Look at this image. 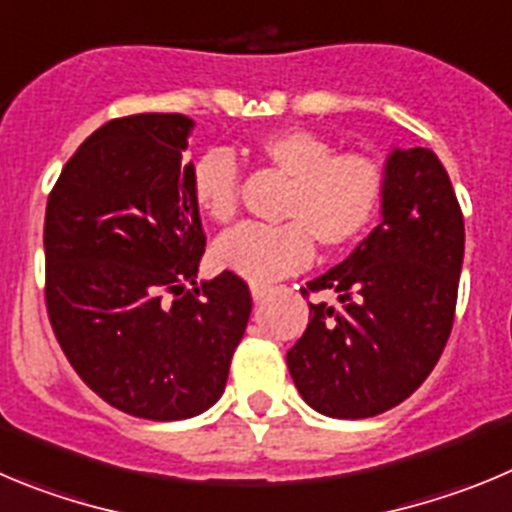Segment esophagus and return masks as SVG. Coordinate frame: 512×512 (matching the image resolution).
Here are the masks:
<instances>
[{
    "instance_id": "esophagus-1",
    "label": "esophagus",
    "mask_w": 512,
    "mask_h": 512,
    "mask_svg": "<svg viewBox=\"0 0 512 512\" xmlns=\"http://www.w3.org/2000/svg\"><path fill=\"white\" fill-rule=\"evenodd\" d=\"M270 285H265V283H250V293H252V298H255V301H262V298L267 296V293H270Z\"/></svg>"
}]
</instances>
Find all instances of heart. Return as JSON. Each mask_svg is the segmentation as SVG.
Wrapping results in <instances>:
<instances>
[{"label":"heart","mask_w":512,"mask_h":512,"mask_svg":"<svg viewBox=\"0 0 512 512\" xmlns=\"http://www.w3.org/2000/svg\"><path fill=\"white\" fill-rule=\"evenodd\" d=\"M255 158L288 178L280 196V224H239L214 242L222 270L252 280L285 278L311 262L313 239L326 250L357 242L385 201V170L367 153H336L329 137L303 127L270 132ZM193 201L211 222H229L239 206V168L227 150H209L193 165Z\"/></svg>","instance_id":"b5f03b06"}]
</instances>
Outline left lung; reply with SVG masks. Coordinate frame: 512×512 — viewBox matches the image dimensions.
<instances>
[{
	"mask_svg": "<svg viewBox=\"0 0 512 512\" xmlns=\"http://www.w3.org/2000/svg\"><path fill=\"white\" fill-rule=\"evenodd\" d=\"M382 222L329 273L301 288L331 290L339 306L308 303L288 352L301 398L331 418H370L403 403L446 347L464 260V216L449 173L426 147L385 163Z\"/></svg>",
	"mask_w": 512,
	"mask_h": 512,
	"instance_id": "left-lung-1",
	"label": "left lung"
}]
</instances>
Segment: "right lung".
<instances>
[{"mask_svg":"<svg viewBox=\"0 0 512 512\" xmlns=\"http://www.w3.org/2000/svg\"><path fill=\"white\" fill-rule=\"evenodd\" d=\"M191 127L183 114L112 119L73 153L45 209L55 339L101 400L150 421L222 398L252 311L229 270L196 285L206 234L183 165Z\"/></svg>","mask_w":512,"mask_h":512,"instance_id":"obj_1","label":"right lung"}]
</instances>
